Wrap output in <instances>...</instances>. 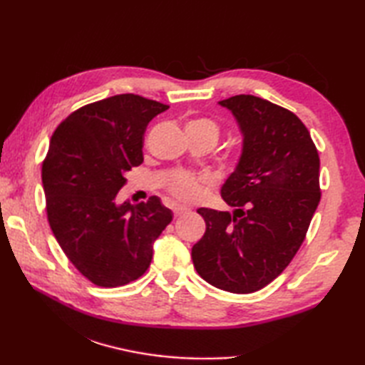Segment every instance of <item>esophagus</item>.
<instances>
[{"mask_svg":"<svg viewBox=\"0 0 365 365\" xmlns=\"http://www.w3.org/2000/svg\"><path fill=\"white\" fill-rule=\"evenodd\" d=\"M188 212H190V208H187V207H180V205L174 207V215H175V216H182V215L188 213Z\"/></svg>","mask_w":365,"mask_h":365,"instance_id":"34e87169","label":"esophagus"}]
</instances>
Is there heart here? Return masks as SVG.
Returning <instances> with one entry per match:
<instances>
[{"label":"heart","instance_id":"obj_1","mask_svg":"<svg viewBox=\"0 0 365 365\" xmlns=\"http://www.w3.org/2000/svg\"><path fill=\"white\" fill-rule=\"evenodd\" d=\"M187 131L212 138L215 143L218 141V138H220L218 123L212 119H207V118H199V119L188 122ZM208 185H210V182H208V178H205V177L178 173L173 178H170L168 188L170 191V195L177 197L178 200L192 204L204 197Z\"/></svg>","mask_w":365,"mask_h":365}]
</instances>
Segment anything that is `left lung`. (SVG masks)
Wrapping results in <instances>:
<instances>
[{
    "label": "left lung",
    "mask_w": 365,
    "mask_h": 365,
    "mask_svg": "<svg viewBox=\"0 0 365 365\" xmlns=\"http://www.w3.org/2000/svg\"><path fill=\"white\" fill-rule=\"evenodd\" d=\"M243 135L238 165L221 188L234 213L199 208L205 234L192 246L199 276L216 289L252 293L292 262L320 202V158L297 115L254 96L221 100Z\"/></svg>",
    "instance_id": "obj_1"
}]
</instances>
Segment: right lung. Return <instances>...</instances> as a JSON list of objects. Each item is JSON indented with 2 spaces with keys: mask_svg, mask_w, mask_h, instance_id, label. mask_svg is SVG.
I'll list each match as a JSON object with an SVG mask.
<instances>
[{
  "mask_svg": "<svg viewBox=\"0 0 365 365\" xmlns=\"http://www.w3.org/2000/svg\"><path fill=\"white\" fill-rule=\"evenodd\" d=\"M168 108L141 96H114L76 110L51 136L42 165L50 227L73 267L98 287L141 277L153 242L173 221L157 196L115 204L125 174L144 160L147 123Z\"/></svg>",
  "mask_w": 365,
  "mask_h": 365,
  "instance_id": "add662e5",
  "label": "right lung"
}]
</instances>
